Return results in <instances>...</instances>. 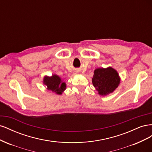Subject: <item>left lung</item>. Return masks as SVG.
<instances>
[{"instance_id":"obj_1","label":"left lung","mask_w":152,"mask_h":152,"mask_svg":"<svg viewBox=\"0 0 152 152\" xmlns=\"http://www.w3.org/2000/svg\"><path fill=\"white\" fill-rule=\"evenodd\" d=\"M92 82L98 93L101 96H107L112 93L118 87L121 77L115 69L111 66L98 68L94 71Z\"/></svg>"}]
</instances>
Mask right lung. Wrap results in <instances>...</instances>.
I'll return each mask as SVG.
<instances>
[{"instance_id":"1","label":"right lung","mask_w":152,"mask_h":152,"mask_svg":"<svg viewBox=\"0 0 152 152\" xmlns=\"http://www.w3.org/2000/svg\"><path fill=\"white\" fill-rule=\"evenodd\" d=\"M43 84L46 86L47 89L61 95L66 89V84L63 80L56 74L49 77L45 75L43 79Z\"/></svg>"}]
</instances>
